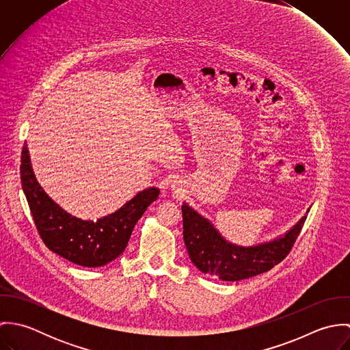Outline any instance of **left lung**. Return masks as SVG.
Here are the masks:
<instances>
[{
	"label": "left lung",
	"instance_id": "left-lung-1",
	"mask_svg": "<svg viewBox=\"0 0 350 350\" xmlns=\"http://www.w3.org/2000/svg\"><path fill=\"white\" fill-rule=\"evenodd\" d=\"M308 211V210H307ZM183 239L189 256L200 272L225 282L253 278L278 265L293 250L306 215L284 236L253 247L226 241L214 225L187 203L182 206Z\"/></svg>",
	"mask_w": 350,
	"mask_h": 350
}]
</instances>
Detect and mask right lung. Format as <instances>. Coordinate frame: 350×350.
<instances>
[{"mask_svg": "<svg viewBox=\"0 0 350 350\" xmlns=\"http://www.w3.org/2000/svg\"><path fill=\"white\" fill-rule=\"evenodd\" d=\"M21 186L38 232L49 250L82 267H102L117 258L128 245L136 222L160 190L146 189L117 211L97 221H85L68 214L51 200L39 185L24 146L21 153Z\"/></svg>", "mask_w": 350, "mask_h": 350, "instance_id": "1", "label": "right lung"}]
</instances>
